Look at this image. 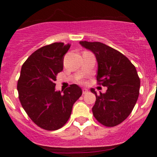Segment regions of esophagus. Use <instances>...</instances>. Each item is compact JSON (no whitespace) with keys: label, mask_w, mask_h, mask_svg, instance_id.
<instances>
[{"label":"esophagus","mask_w":157,"mask_h":157,"mask_svg":"<svg viewBox=\"0 0 157 157\" xmlns=\"http://www.w3.org/2000/svg\"><path fill=\"white\" fill-rule=\"evenodd\" d=\"M88 93V90L86 88L83 89V94H86V93Z\"/></svg>","instance_id":"obj_1"}]
</instances>
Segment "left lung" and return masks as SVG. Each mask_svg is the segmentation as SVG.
I'll list each match as a JSON object with an SVG mask.
<instances>
[{"label":"left lung","mask_w":157,"mask_h":157,"mask_svg":"<svg viewBox=\"0 0 157 157\" xmlns=\"http://www.w3.org/2000/svg\"><path fill=\"white\" fill-rule=\"evenodd\" d=\"M83 48L95 55L98 64L99 84L106 86L105 93L96 95L92 111L96 119L106 127H114L128 118L137 102L140 81L137 70L127 57L99 42H80Z\"/></svg>","instance_id":"obj_1"}]
</instances>
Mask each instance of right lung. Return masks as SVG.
<instances>
[{"label":"right lung","instance_id":"1","mask_svg":"<svg viewBox=\"0 0 157 157\" xmlns=\"http://www.w3.org/2000/svg\"><path fill=\"white\" fill-rule=\"evenodd\" d=\"M71 45L55 42L33 52L23 64L17 83L19 99L23 109L39 127L55 131L68 121L74 102L82 90L72 84L62 93L55 81L63 70L64 55Z\"/></svg>","mask_w":157,"mask_h":157}]
</instances>
